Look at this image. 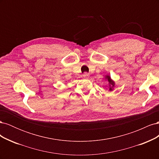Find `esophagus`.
Instances as JSON below:
<instances>
[{"label": "esophagus", "mask_w": 159, "mask_h": 159, "mask_svg": "<svg viewBox=\"0 0 159 159\" xmlns=\"http://www.w3.org/2000/svg\"><path fill=\"white\" fill-rule=\"evenodd\" d=\"M89 74L87 73V72H85V73H84L83 74V77L84 78H89Z\"/></svg>", "instance_id": "esophagus-1"}]
</instances>
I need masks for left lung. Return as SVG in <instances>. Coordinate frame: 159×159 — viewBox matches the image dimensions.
<instances>
[{
    "mask_svg": "<svg viewBox=\"0 0 159 159\" xmlns=\"http://www.w3.org/2000/svg\"><path fill=\"white\" fill-rule=\"evenodd\" d=\"M105 79H107V80L108 81V82L109 84V91H112L113 87L115 85L114 81L111 80V77L109 75H106V78H105Z\"/></svg>",
    "mask_w": 159,
    "mask_h": 159,
    "instance_id": "obj_1",
    "label": "left lung"
}]
</instances>
